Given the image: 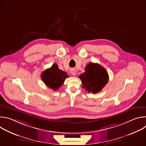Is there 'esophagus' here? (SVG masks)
Instances as JSON below:
<instances>
[{"label":"esophagus","instance_id":"obj_1","mask_svg":"<svg viewBox=\"0 0 146 146\" xmlns=\"http://www.w3.org/2000/svg\"><path fill=\"white\" fill-rule=\"evenodd\" d=\"M71 74H72L73 76H76V72H75L74 70H71Z\"/></svg>","mask_w":146,"mask_h":146}]
</instances>
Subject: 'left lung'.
<instances>
[{
  "label": "left lung",
  "instance_id": "8db88e82",
  "mask_svg": "<svg viewBox=\"0 0 146 146\" xmlns=\"http://www.w3.org/2000/svg\"><path fill=\"white\" fill-rule=\"evenodd\" d=\"M82 82V87L88 92L96 94L100 92L109 80L106 70L98 64H88L85 72L79 76Z\"/></svg>",
  "mask_w": 146,
  "mask_h": 146
}]
</instances>
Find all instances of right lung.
<instances>
[{"label":"right lung","mask_w":146,"mask_h":146,"mask_svg":"<svg viewBox=\"0 0 146 146\" xmlns=\"http://www.w3.org/2000/svg\"><path fill=\"white\" fill-rule=\"evenodd\" d=\"M41 77L48 87L56 91L63 85L65 79L69 77V76L66 72L60 70L56 64H54L50 68L44 71Z\"/></svg>","instance_id":"add662e5"}]
</instances>
